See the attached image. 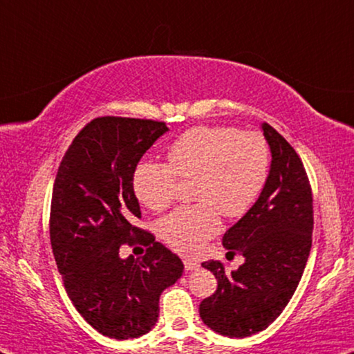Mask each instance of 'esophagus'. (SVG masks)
<instances>
[{"label":"esophagus","mask_w":354,"mask_h":354,"mask_svg":"<svg viewBox=\"0 0 354 354\" xmlns=\"http://www.w3.org/2000/svg\"><path fill=\"white\" fill-rule=\"evenodd\" d=\"M184 268H186V272H192V270H197L198 268V263L192 261V259H184Z\"/></svg>","instance_id":"obj_1"}]
</instances>
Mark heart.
Masks as SVG:
<instances>
[{"label": "heart", "mask_w": 354, "mask_h": 354, "mask_svg": "<svg viewBox=\"0 0 354 354\" xmlns=\"http://www.w3.org/2000/svg\"><path fill=\"white\" fill-rule=\"evenodd\" d=\"M167 163L143 160L133 171L136 198L152 211L173 202L176 178H194L191 207L160 219V239L183 254H195L219 229V216H245L266 186L270 147L257 131L234 127H195L167 152Z\"/></svg>", "instance_id": "heart-1"}]
</instances>
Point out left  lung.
<instances>
[{
  "label": "left lung",
  "mask_w": 354,
  "mask_h": 354,
  "mask_svg": "<svg viewBox=\"0 0 354 354\" xmlns=\"http://www.w3.org/2000/svg\"><path fill=\"white\" fill-rule=\"evenodd\" d=\"M262 131L272 152L266 186L223 236L224 248L243 256L245 263L232 272L219 261L202 263L218 289L202 300L200 318L232 339L257 334L281 315L312 250L313 197L304 163L273 127L263 122Z\"/></svg>",
  "instance_id": "8db88e82"
}]
</instances>
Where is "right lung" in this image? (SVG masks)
<instances>
[{
	"instance_id": "add662e5",
	"label": "right lung",
	"mask_w": 354,
	"mask_h": 354,
	"mask_svg": "<svg viewBox=\"0 0 354 354\" xmlns=\"http://www.w3.org/2000/svg\"><path fill=\"white\" fill-rule=\"evenodd\" d=\"M165 122L97 118L79 131L57 171L50 203V245L73 305L100 334L136 339L159 318V297L181 278L176 254L133 225L141 218L133 171ZM148 246L141 260H122L120 246Z\"/></svg>"
}]
</instances>
